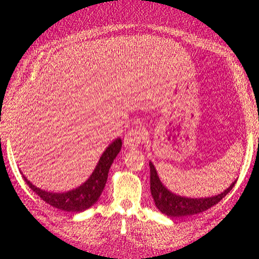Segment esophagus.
I'll use <instances>...</instances> for the list:
<instances>
[{"mask_svg": "<svg viewBox=\"0 0 259 259\" xmlns=\"http://www.w3.org/2000/svg\"><path fill=\"white\" fill-rule=\"evenodd\" d=\"M145 138V133L141 127L136 126L132 127L129 132L126 133L125 138H124V144L129 148H136L142 142Z\"/></svg>", "mask_w": 259, "mask_h": 259, "instance_id": "1", "label": "esophagus"}]
</instances>
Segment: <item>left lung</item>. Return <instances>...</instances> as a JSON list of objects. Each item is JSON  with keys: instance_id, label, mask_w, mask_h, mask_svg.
Wrapping results in <instances>:
<instances>
[{"instance_id": "left-lung-1", "label": "left lung", "mask_w": 259, "mask_h": 259, "mask_svg": "<svg viewBox=\"0 0 259 259\" xmlns=\"http://www.w3.org/2000/svg\"><path fill=\"white\" fill-rule=\"evenodd\" d=\"M150 184H151V195H152L154 203L162 213L168 217H186L194 215L197 213L203 212L208 208L213 207L214 204L221 202L227 196L231 189L235 186L236 181H234L230 186L222 192L221 195L213 196L207 198H190L181 197L175 194H171L169 190L163 186L160 183L158 174H157L154 165L150 162Z\"/></svg>"}]
</instances>
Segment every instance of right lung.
<instances>
[{"mask_svg": "<svg viewBox=\"0 0 259 259\" xmlns=\"http://www.w3.org/2000/svg\"><path fill=\"white\" fill-rule=\"evenodd\" d=\"M120 148V139L113 141L103 152L91 177L81 186L72 190V191L63 192V194H53V192H47L35 187L30 181L26 180L25 177L24 180L26 185L30 187L35 194L40 196L45 202L51 206L65 210V212H82V210L90 208L94 203H96L100 198L103 189H105L107 178H108L109 168L117 154L119 153Z\"/></svg>", "mask_w": 259, "mask_h": 259, "instance_id": "add662e5", "label": "right lung"}]
</instances>
